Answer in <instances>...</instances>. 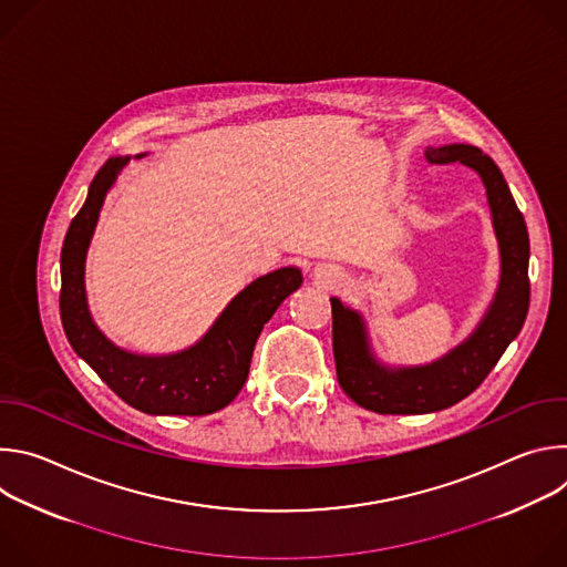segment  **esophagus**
I'll return each instance as SVG.
<instances>
[{"mask_svg": "<svg viewBox=\"0 0 567 567\" xmlns=\"http://www.w3.org/2000/svg\"><path fill=\"white\" fill-rule=\"evenodd\" d=\"M313 276L322 282V285H332L341 278V271L334 267V265H318L313 269Z\"/></svg>", "mask_w": 567, "mask_h": 567, "instance_id": "1", "label": "esophagus"}]
</instances>
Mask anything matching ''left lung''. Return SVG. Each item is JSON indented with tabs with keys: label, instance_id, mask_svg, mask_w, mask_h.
<instances>
[{
	"label": "left lung",
	"instance_id": "obj_1",
	"mask_svg": "<svg viewBox=\"0 0 567 567\" xmlns=\"http://www.w3.org/2000/svg\"><path fill=\"white\" fill-rule=\"evenodd\" d=\"M426 161L435 166L462 164L482 179L498 239L501 280L473 332L424 365L383 363L374 354L363 313L330 298L339 383L359 406L379 415L435 413L468 396L518 337L529 309V235L494 158L473 145L451 143L426 147Z\"/></svg>",
	"mask_w": 567,
	"mask_h": 567
}]
</instances>
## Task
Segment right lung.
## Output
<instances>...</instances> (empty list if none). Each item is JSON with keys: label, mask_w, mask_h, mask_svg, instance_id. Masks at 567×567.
<instances>
[{"label": "right lung", "mask_w": 567, "mask_h": 567, "mask_svg": "<svg viewBox=\"0 0 567 567\" xmlns=\"http://www.w3.org/2000/svg\"><path fill=\"white\" fill-rule=\"evenodd\" d=\"M143 154H136L141 158ZM130 156H112L94 177L87 199L64 235L60 254V318L73 352L132 409L147 415H210L245 385L256 341L282 300L302 285L298 267L256 278L215 318L193 346L171 354H138L112 343L94 322L85 265L107 193Z\"/></svg>", "instance_id": "right-lung-1"}]
</instances>
